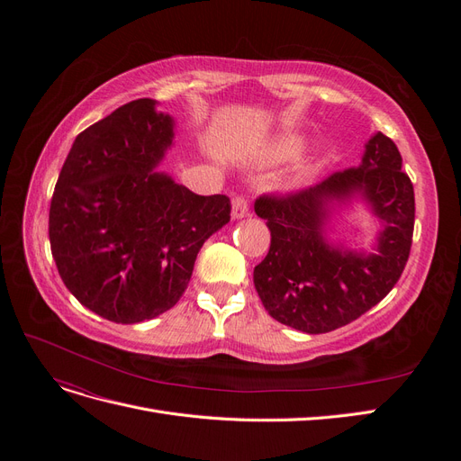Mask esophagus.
<instances>
[{
	"label": "esophagus",
	"mask_w": 461,
	"mask_h": 461,
	"mask_svg": "<svg viewBox=\"0 0 461 461\" xmlns=\"http://www.w3.org/2000/svg\"><path fill=\"white\" fill-rule=\"evenodd\" d=\"M248 200L244 196H236L232 200V219H242L248 215Z\"/></svg>",
	"instance_id": "1"
}]
</instances>
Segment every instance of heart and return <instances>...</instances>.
Returning <instances> with one entry per match:
<instances>
[{
    "mask_svg": "<svg viewBox=\"0 0 461 461\" xmlns=\"http://www.w3.org/2000/svg\"><path fill=\"white\" fill-rule=\"evenodd\" d=\"M302 149V140L298 136H285L273 146V156L276 158H292Z\"/></svg>",
    "mask_w": 461,
    "mask_h": 461,
    "instance_id": "obj_1",
    "label": "heart"
}]
</instances>
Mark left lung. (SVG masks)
I'll list each match as a JSON object with an SVG mask.
<instances>
[{"label":"left lung","mask_w":461,"mask_h":461,"mask_svg":"<svg viewBox=\"0 0 461 461\" xmlns=\"http://www.w3.org/2000/svg\"><path fill=\"white\" fill-rule=\"evenodd\" d=\"M352 197L384 222L375 255L324 239L331 205ZM254 209L271 230L269 254L254 269L256 290L273 319L302 332H330L369 312L394 288L410 258L413 185L383 132L369 138L359 167L308 190L261 196Z\"/></svg>","instance_id":"1"}]
</instances>
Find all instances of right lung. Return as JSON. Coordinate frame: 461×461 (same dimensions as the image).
<instances>
[{"mask_svg": "<svg viewBox=\"0 0 461 461\" xmlns=\"http://www.w3.org/2000/svg\"><path fill=\"white\" fill-rule=\"evenodd\" d=\"M142 97L82 131L50 207V244L68 292L94 313L132 325L185 294L203 242L230 221L222 194L198 196L156 171L175 121Z\"/></svg>", "mask_w": 461, "mask_h": 461, "instance_id": "obj_1", "label": "right lung"}]
</instances>
